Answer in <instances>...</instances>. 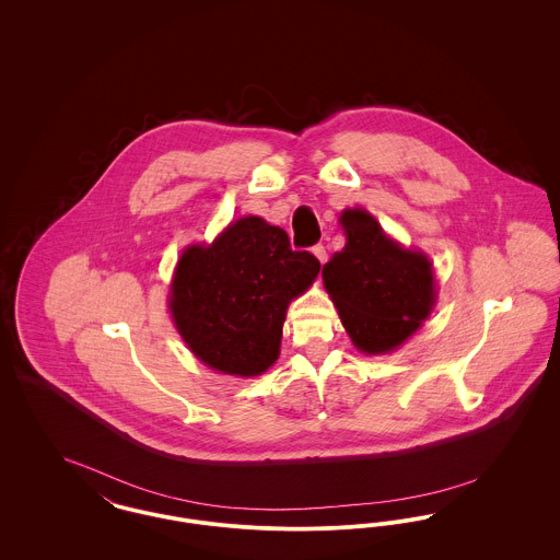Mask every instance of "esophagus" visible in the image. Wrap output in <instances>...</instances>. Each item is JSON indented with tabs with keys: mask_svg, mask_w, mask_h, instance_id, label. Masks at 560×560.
<instances>
[{
	"mask_svg": "<svg viewBox=\"0 0 560 560\" xmlns=\"http://www.w3.org/2000/svg\"><path fill=\"white\" fill-rule=\"evenodd\" d=\"M313 254H315V258L319 260L320 265H325V262H327V252H325V245L317 243V245L313 247Z\"/></svg>",
	"mask_w": 560,
	"mask_h": 560,
	"instance_id": "esophagus-1",
	"label": "esophagus"
}]
</instances>
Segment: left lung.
<instances>
[{
    "mask_svg": "<svg viewBox=\"0 0 560 560\" xmlns=\"http://www.w3.org/2000/svg\"><path fill=\"white\" fill-rule=\"evenodd\" d=\"M340 224L347 243L323 267V285L354 347L390 352L432 313V265L427 254L390 240L368 210H345Z\"/></svg>",
    "mask_w": 560,
    "mask_h": 560,
    "instance_id": "obj_1",
    "label": "left lung"
}]
</instances>
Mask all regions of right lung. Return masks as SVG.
<instances>
[{"label": "right lung", "instance_id": "1", "mask_svg": "<svg viewBox=\"0 0 560 560\" xmlns=\"http://www.w3.org/2000/svg\"><path fill=\"white\" fill-rule=\"evenodd\" d=\"M311 252H293L260 215L231 222L212 245H188L170 285V313L190 352L215 372L252 377L279 359L293 298L319 275Z\"/></svg>", "mask_w": 560, "mask_h": 560}]
</instances>
